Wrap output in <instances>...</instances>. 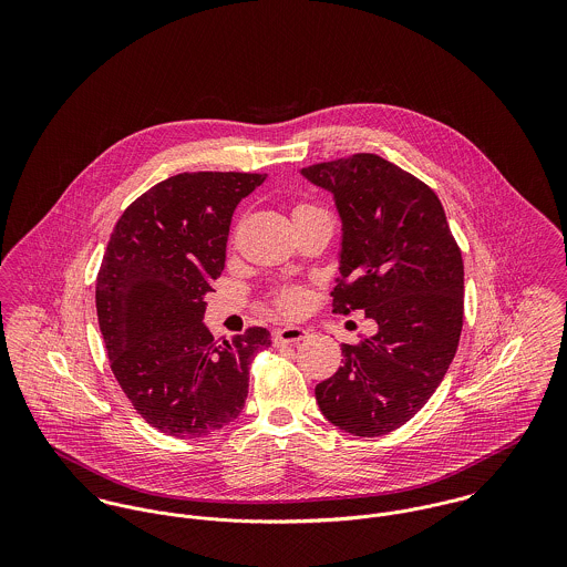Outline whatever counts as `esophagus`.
<instances>
[{"label": "esophagus", "mask_w": 567, "mask_h": 567, "mask_svg": "<svg viewBox=\"0 0 567 567\" xmlns=\"http://www.w3.org/2000/svg\"><path fill=\"white\" fill-rule=\"evenodd\" d=\"M310 336V329L306 327H297V324H288V327H279L272 331V340L275 344H290V342H299L306 340Z\"/></svg>", "instance_id": "esophagus-1"}]
</instances>
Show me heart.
Here are the masks:
<instances>
[{"instance_id": "b5f03b06", "label": "heart", "mask_w": 567, "mask_h": 567, "mask_svg": "<svg viewBox=\"0 0 567 567\" xmlns=\"http://www.w3.org/2000/svg\"><path fill=\"white\" fill-rule=\"evenodd\" d=\"M301 209H310V207H297V212H301ZM277 306H279V310H284L288 315H297L306 306V295L301 288H286L277 295Z\"/></svg>"}]
</instances>
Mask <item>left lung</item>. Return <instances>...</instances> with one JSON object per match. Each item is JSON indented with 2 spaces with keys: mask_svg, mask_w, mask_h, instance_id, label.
<instances>
[{
  "mask_svg": "<svg viewBox=\"0 0 567 567\" xmlns=\"http://www.w3.org/2000/svg\"><path fill=\"white\" fill-rule=\"evenodd\" d=\"M301 174L333 196L342 236L333 312L378 324L342 344L344 364L315 389L327 421L382 436L410 421L445 378L463 329V257L439 196L371 153Z\"/></svg>",
  "mask_w": 567,
  "mask_h": 567,
  "instance_id": "left-lung-1",
  "label": "left lung"
}]
</instances>
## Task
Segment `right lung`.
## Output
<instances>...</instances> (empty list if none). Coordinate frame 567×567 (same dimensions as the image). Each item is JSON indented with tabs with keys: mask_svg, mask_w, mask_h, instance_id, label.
Listing matches in <instances>:
<instances>
[{
	"mask_svg": "<svg viewBox=\"0 0 567 567\" xmlns=\"http://www.w3.org/2000/svg\"><path fill=\"white\" fill-rule=\"evenodd\" d=\"M266 181L246 172H185L142 194L117 220L95 284L111 371L163 434L207 436L236 421L250 360L270 331L216 342L205 295L220 277L238 203Z\"/></svg>",
	"mask_w": 567,
	"mask_h": 567,
	"instance_id": "1",
	"label": "right lung"
}]
</instances>
